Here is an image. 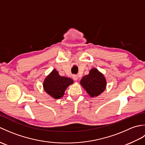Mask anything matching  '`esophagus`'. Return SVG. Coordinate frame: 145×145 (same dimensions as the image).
<instances>
[{
    "instance_id": "1",
    "label": "esophagus",
    "mask_w": 145,
    "mask_h": 145,
    "mask_svg": "<svg viewBox=\"0 0 145 145\" xmlns=\"http://www.w3.org/2000/svg\"><path fill=\"white\" fill-rule=\"evenodd\" d=\"M78 78V77L77 75H73V79L74 80H77Z\"/></svg>"
}]
</instances>
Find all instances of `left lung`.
<instances>
[{
  "label": "left lung",
  "instance_id": "1",
  "mask_svg": "<svg viewBox=\"0 0 145 145\" xmlns=\"http://www.w3.org/2000/svg\"><path fill=\"white\" fill-rule=\"evenodd\" d=\"M80 84L91 97H97L105 91L106 81L104 75L97 69H92L89 74L84 76Z\"/></svg>",
  "mask_w": 145,
  "mask_h": 145
}]
</instances>
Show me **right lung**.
Instances as JSON below:
<instances>
[{
  "instance_id": "obj_1",
  "label": "right lung",
  "mask_w": 145,
  "mask_h": 145,
  "mask_svg": "<svg viewBox=\"0 0 145 145\" xmlns=\"http://www.w3.org/2000/svg\"><path fill=\"white\" fill-rule=\"evenodd\" d=\"M73 83L72 79L60 76L54 69L45 78L43 86L46 93L52 98L58 99L63 96L67 88Z\"/></svg>"
}]
</instances>
